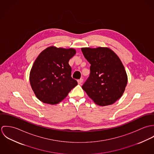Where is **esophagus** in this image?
<instances>
[{
  "label": "esophagus",
  "instance_id": "obj_1",
  "mask_svg": "<svg viewBox=\"0 0 154 154\" xmlns=\"http://www.w3.org/2000/svg\"><path fill=\"white\" fill-rule=\"evenodd\" d=\"M83 81H84V79L81 78V79H78V84H79V85H81V84H82Z\"/></svg>",
  "mask_w": 154,
  "mask_h": 154
}]
</instances>
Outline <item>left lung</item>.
Returning <instances> with one entry per match:
<instances>
[{
    "instance_id": "left-lung-1",
    "label": "left lung",
    "mask_w": 154,
    "mask_h": 154,
    "mask_svg": "<svg viewBox=\"0 0 154 154\" xmlns=\"http://www.w3.org/2000/svg\"><path fill=\"white\" fill-rule=\"evenodd\" d=\"M91 64L90 75L82 88L98 106L112 104L123 95L128 83L125 67L108 47L82 48Z\"/></svg>"
}]
</instances>
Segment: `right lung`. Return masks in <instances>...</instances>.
Wrapping results in <instances>:
<instances>
[{
	"label": "right lung",
	"mask_w": 154,
	"mask_h": 154,
	"mask_svg": "<svg viewBox=\"0 0 154 154\" xmlns=\"http://www.w3.org/2000/svg\"><path fill=\"white\" fill-rule=\"evenodd\" d=\"M76 54L73 48L47 47L35 59L29 73L35 95L44 103L56 104L78 85L71 77L69 61Z\"/></svg>",
	"instance_id": "1"
}]
</instances>
